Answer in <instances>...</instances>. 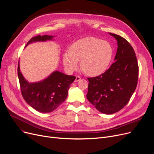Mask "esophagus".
<instances>
[{
	"label": "esophagus",
	"instance_id": "34e87169",
	"mask_svg": "<svg viewBox=\"0 0 154 154\" xmlns=\"http://www.w3.org/2000/svg\"><path fill=\"white\" fill-rule=\"evenodd\" d=\"M80 80V77L77 75V76H76V78H75V82H78V81H79Z\"/></svg>",
	"mask_w": 154,
	"mask_h": 154
}]
</instances>
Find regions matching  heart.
Returning a JSON list of instances; mask_svg holds the SVG:
<instances>
[{
	"instance_id": "heart-1",
	"label": "heart",
	"mask_w": 154,
	"mask_h": 154,
	"mask_svg": "<svg viewBox=\"0 0 154 154\" xmlns=\"http://www.w3.org/2000/svg\"><path fill=\"white\" fill-rule=\"evenodd\" d=\"M113 56V48L106 40L94 37L80 38L70 47L63 55L66 68L74 70L80 62V68L87 75L98 76L109 67Z\"/></svg>"
}]
</instances>
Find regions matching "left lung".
I'll use <instances>...</instances> for the list:
<instances>
[{
    "mask_svg": "<svg viewBox=\"0 0 154 154\" xmlns=\"http://www.w3.org/2000/svg\"><path fill=\"white\" fill-rule=\"evenodd\" d=\"M117 41L115 62L103 74L88 82L87 98L99 112L112 114L128 102L138 81L139 66L134 48L122 37L109 33Z\"/></svg>",
    "mask_w": 154,
    "mask_h": 154,
    "instance_id": "8db88e82",
    "label": "left lung"
}]
</instances>
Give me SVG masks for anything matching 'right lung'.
Listing matches in <instances>:
<instances>
[{
	"label": "right lung",
	"mask_w": 154,
	"mask_h": 154,
	"mask_svg": "<svg viewBox=\"0 0 154 154\" xmlns=\"http://www.w3.org/2000/svg\"><path fill=\"white\" fill-rule=\"evenodd\" d=\"M53 37H54L46 35L34 37L26 47L32 42L52 40ZM17 74L23 98L30 106L42 113L54 111L65 101L70 85L75 79L74 75H68L59 71H54L42 81L30 83L27 81L20 72L19 62Z\"/></svg>",
	"instance_id": "right-lung-1"
}]
</instances>
